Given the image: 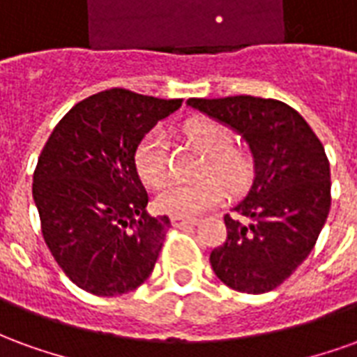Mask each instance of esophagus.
<instances>
[{
    "label": "esophagus",
    "instance_id": "1",
    "mask_svg": "<svg viewBox=\"0 0 357 357\" xmlns=\"http://www.w3.org/2000/svg\"><path fill=\"white\" fill-rule=\"evenodd\" d=\"M197 224H199V220H197V218H179V216L172 218V225H174V227H195Z\"/></svg>",
    "mask_w": 357,
    "mask_h": 357
}]
</instances>
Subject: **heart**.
<instances>
[{
    "instance_id": "b5f03b06",
    "label": "heart",
    "mask_w": 357,
    "mask_h": 357,
    "mask_svg": "<svg viewBox=\"0 0 357 357\" xmlns=\"http://www.w3.org/2000/svg\"><path fill=\"white\" fill-rule=\"evenodd\" d=\"M189 139L204 151L208 158L202 172L214 170L226 181L224 184L216 176L176 183L164 189L156 197V208L162 214L179 218H195L214 208L225 199V185L229 189H241L247 183L250 174V160L245 153L231 149L233 137L227 128L210 120H197L185 128ZM135 168L141 179L153 189L160 187L170 178V162L166 141L160 130L149 132L135 149Z\"/></svg>"
}]
</instances>
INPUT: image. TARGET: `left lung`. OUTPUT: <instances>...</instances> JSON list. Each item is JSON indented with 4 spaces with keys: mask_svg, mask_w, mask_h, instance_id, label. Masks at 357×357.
Returning a JSON list of instances; mask_svg holds the SVG:
<instances>
[{
    "mask_svg": "<svg viewBox=\"0 0 357 357\" xmlns=\"http://www.w3.org/2000/svg\"><path fill=\"white\" fill-rule=\"evenodd\" d=\"M187 105L239 133L255 160L248 193L224 216L227 239L212 250V269L235 291H271L306 260L329 216L325 149L306 120L277 99L235 95Z\"/></svg>",
    "mask_w": 357,
    "mask_h": 357,
    "instance_id": "left-lung-1",
    "label": "left lung"
}]
</instances>
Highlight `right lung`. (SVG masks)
<instances>
[{
  "mask_svg": "<svg viewBox=\"0 0 357 357\" xmlns=\"http://www.w3.org/2000/svg\"><path fill=\"white\" fill-rule=\"evenodd\" d=\"M179 107L181 99L109 89L74 105L45 143L32 183L43 239L84 291L124 294L155 268L170 218L147 212L135 149Z\"/></svg>",
  "mask_w": 357,
  "mask_h": 357,
  "instance_id": "1",
  "label": "right lung"
}]
</instances>
